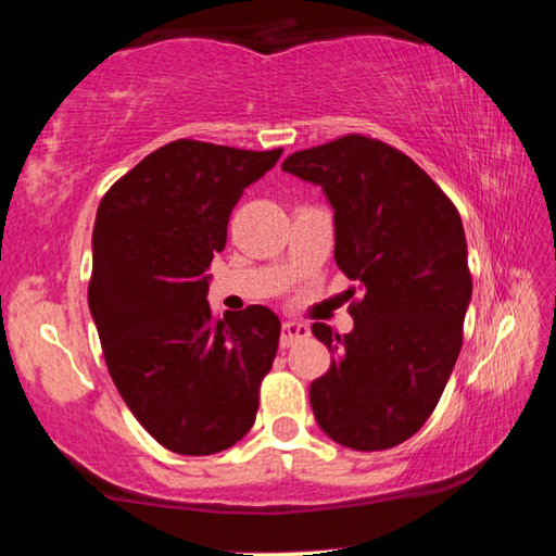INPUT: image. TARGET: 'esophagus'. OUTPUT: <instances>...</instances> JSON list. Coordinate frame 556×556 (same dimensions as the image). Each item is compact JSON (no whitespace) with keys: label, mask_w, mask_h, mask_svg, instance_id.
Here are the masks:
<instances>
[{"label":"esophagus","mask_w":556,"mask_h":556,"mask_svg":"<svg viewBox=\"0 0 556 556\" xmlns=\"http://www.w3.org/2000/svg\"><path fill=\"white\" fill-rule=\"evenodd\" d=\"M308 336V326L299 321H285L281 324V348L294 345L301 338Z\"/></svg>","instance_id":"obj_1"}]
</instances>
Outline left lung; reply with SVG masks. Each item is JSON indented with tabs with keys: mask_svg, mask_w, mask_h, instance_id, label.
<instances>
[{
	"mask_svg": "<svg viewBox=\"0 0 556 556\" xmlns=\"http://www.w3.org/2000/svg\"><path fill=\"white\" fill-rule=\"evenodd\" d=\"M281 172L324 188L336 265L363 291L351 333L312 326L333 353L308 390L314 417L341 446H397L434 412L464 343L473 291L464 223L407 154L370 137L304 149Z\"/></svg>",
	"mask_w": 556,
	"mask_h": 556,
	"instance_id": "8db88e82",
	"label": "left lung"
}]
</instances>
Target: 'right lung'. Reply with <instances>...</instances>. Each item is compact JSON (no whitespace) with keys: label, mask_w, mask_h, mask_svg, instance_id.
<instances>
[{"label":"right lung","mask_w":556,"mask_h":556,"mask_svg":"<svg viewBox=\"0 0 556 556\" xmlns=\"http://www.w3.org/2000/svg\"><path fill=\"white\" fill-rule=\"evenodd\" d=\"M279 156L178 139L100 201L92 321L122 400L174 454H218L255 425L281 324L267 306L213 318L205 296L235 203Z\"/></svg>","instance_id":"add662e5"}]
</instances>
